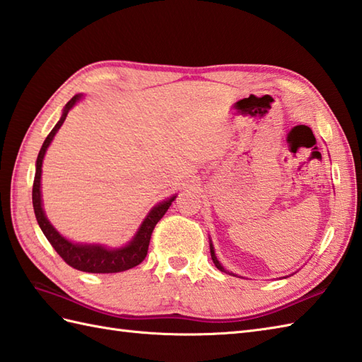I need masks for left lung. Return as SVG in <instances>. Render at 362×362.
<instances>
[{
    "label": "left lung",
    "instance_id": "1",
    "mask_svg": "<svg viewBox=\"0 0 362 362\" xmlns=\"http://www.w3.org/2000/svg\"><path fill=\"white\" fill-rule=\"evenodd\" d=\"M209 245H211V255H212V260H214V263H215V267H216V268H218L220 271H223V272H226V274H232V272H229V271H226V269H224V267H223V264L220 263V260H218V259H216V255H215V249H214V245H212V240H211V243H209ZM232 276H235V274H232Z\"/></svg>",
    "mask_w": 362,
    "mask_h": 362
}]
</instances>
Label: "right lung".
<instances>
[{
    "instance_id": "add662e5",
    "label": "right lung",
    "mask_w": 362,
    "mask_h": 362,
    "mask_svg": "<svg viewBox=\"0 0 362 362\" xmlns=\"http://www.w3.org/2000/svg\"><path fill=\"white\" fill-rule=\"evenodd\" d=\"M83 98V94H76L72 98L65 108H63L62 117L55 127L47 134L45 139L40 153L37 156L35 163V178H34V187H32V204H34L35 218L38 221L40 229L43 230L47 242L52 245V247L57 251V254L65 260L69 267L76 268L83 272H94V274H108V272H122L130 268L138 267V264L146 259L150 237L153 232L156 223L163 218L167 209L175 202L176 195L167 198L165 202H160L156 204L144 218L142 224L139 226L138 232L134 237L122 247H107L103 245H88V243H74L71 240L63 237L60 232L55 229L51 221L47 220V216L43 211L42 203V165L43 159L46 155L47 147L51 146L55 133L60 130V127L65 122V119L69 113V110L76 105V103Z\"/></svg>"
}]
</instances>
